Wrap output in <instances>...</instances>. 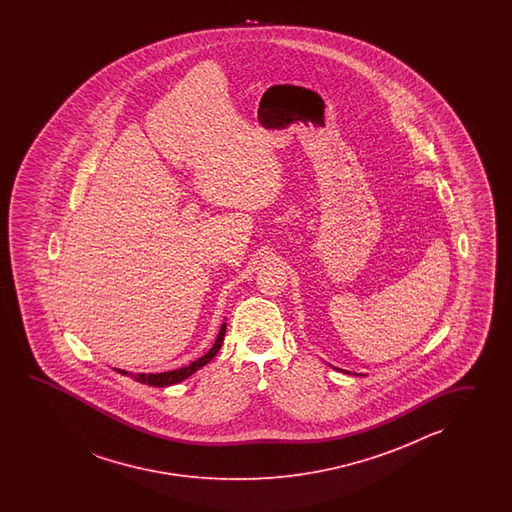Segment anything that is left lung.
Returning <instances> with one entry per match:
<instances>
[{
	"instance_id": "left-lung-1",
	"label": "left lung",
	"mask_w": 512,
	"mask_h": 512,
	"mask_svg": "<svg viewBox=\"0 0 512 512\" xmlns=\"http://www.w3.org/2000/svg\"><path fill=\"white\" fill-rule=\"evenodd\" d=\"M335 370H338V368H335ZM353 375H359V373H353Z\"/></svg>"
}]
</instances>
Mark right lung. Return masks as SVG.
<instances>
[{
    "mask_svg": "<svg viewBox=\"0 0 512 512\" xmlns=\"http://www.w3.org/2000/svg\"><path fill=\"white\" fill-rule=\"evenodd\" d=\"M225 331H227V322L221 324L219 329L218 338L214 342V346L208 349L207 353L203 357L190 362L188 366H183L179 370L163 371V373H128L126 370H115L119 371L120 375H130L135 381L142 382V384H148V386H157V388H164V386H172L177 382L185 381L192 373H196L197 370H201L205 364H208L210 360L214 359L218 355L221 344H223V338H225Z\"/></svg>",
    "mask_w": 512,
    "mask_h": 512,
    "instance_id": "right-lung-1",
    "label": "right lung"
}]
</instances>
